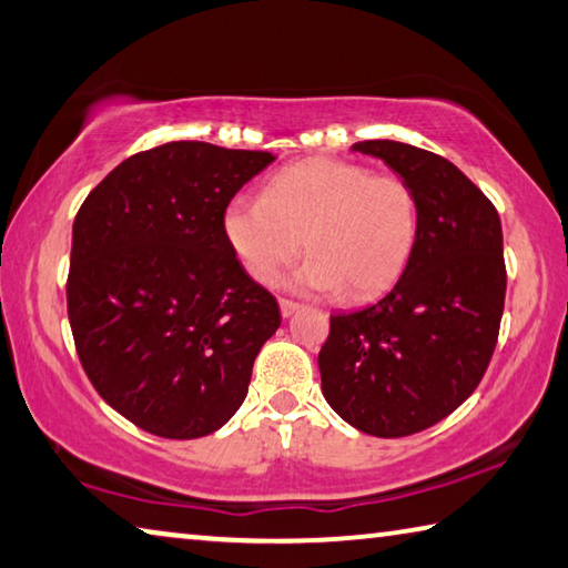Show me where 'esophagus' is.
<instances>
[{"label":"esophagus","instance_id":"1","mask_svg":"<svg viewBox=\"0 0 568 568\" xmlns=\"http://www.w3.org/2000/svg\"><path fill=\"white\" fill-rule=\"evenodd\" d=\"M278 310H282V316L286 320V316H292L302 310L300 302H292V300H278Z\"/></svg>","mask_w":568,"mask_h":568}]
</instances>
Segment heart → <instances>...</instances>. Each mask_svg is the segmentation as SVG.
Returning a JSON list of instances; mask_svg holds the SVG:
<instances>
[{
    "label": "heart",
    "mask_w": 568,
    "mask_h": 568,
    "mask_svg": "<svg viewBox=\"0 0 568 568\" xmlns=\"http://www.w3.org/2000/svg\"><path fill=\"white\" fill-rule=\"evenodd\" d=\"M222 232L239 264L258 284H276L306 252L292 286L374 300L402 276L419 239V199L409 182L369 166L316 156L278 169L262 196L236 194Z\"/></svg>",
    "instance_id": "heart-1"
}]
</instances>
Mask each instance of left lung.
Wrapping results in <instances>:
<instances>
[{
    "instance_id": "8db88e82",
    "label": "left lung",
    "mask_w": 568,
    "mask_h": 568,
    "mask_svg": "<svg viewBox=\"0 0 568 568\" xmlns=\"http://www.w3.org/2000/svg\"><path fill=\"white\" fill-rule=\"evenodd\" d=\"M352 149L412 184L419 239L389 294L332 314L322 392L354 429L396 439L449 416L491 362L506 296L501 219L449 159L392 139Z\"/></svg>"
}]
</instances>
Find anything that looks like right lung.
Instances as JSON below:
<instances>
[{
  "label": "right lung",
  "mask_w": 568,
  "mask_h": 568,
  "mask_svg": "<svg viewBox=\"0 0 568 568\" xmlns=\"http://www.w3.org/2000/svg\"><path fill=\"white\" fill-rule=\"evenodd\" d=\"M268 152L169 142L79 206L67 312L99 396L139 429L199 439L232 419L282 314L229 248L222 212Z\"/></svg>",
  "instance_id": "obj_1"
}]
</instances>
